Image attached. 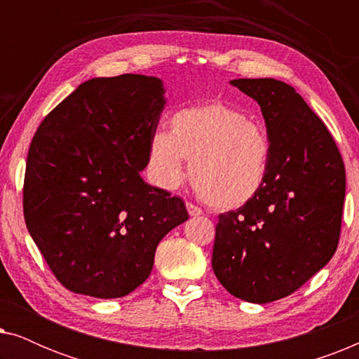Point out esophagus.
Masks as SVG:
<instances>
[{"label":"esophagus","mask_w":359,"mask_h":359,"mask_svg":"<svg viewBox=\"0 0 359 359\" xmlns=\"http://www.w3.org/2000/svg\"><path fill=\"white\" fill-rule=\"evenodd\" d=\"M186 209H188V214L191 215V217H198V215L203 214V210H201L198 205H194L191 203H186Z\"/></svg>","instance_id":"34e87169"}]
</instances>
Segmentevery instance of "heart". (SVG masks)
<instances>
[{
  "label": "heart",
  "instance_id": "b5f03b06",
  "mask_svg": "<svg viewBox=\"0 0 359 359\" xmlns=\"http://www.w3.org/2000/svg\"><path fill=\"white\" fill-rule=\"evenodd\" d=\"M168 134L149 144V173L155 184L176 189L188 173L205 203L220 210L247 205L266 183L273 145L262 122L220 101L181 107Z\"/></svg>",
  "mask_w": 359,
  "mask_h": 359
}]
</instances>
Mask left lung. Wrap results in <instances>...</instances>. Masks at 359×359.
Returning <instances> with one entry per match:
<instances>
[{"label":"left lung","instance_id":"obj_1","mask_svg":"<svg viewBox=\"0 0 359 359\" xmlns=\"http://www.w3.org/2000/svg\"><path fill=\"white\" fill-rule=\"evenodd\" d=\"M230 85L262 107L273 156L257 198L219 215L212 269L235 297L266 304L297 291L332 259L345 166L325 124L291 85L274 78Z\"/></svg>","mask_w":359,"mask_h":359}]
</instances>
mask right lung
Listing matches in <instances>:
<instances>
[{
	"mask_svg": "<svg viewBox=\"0 0 359 359\" xmlns=\"http://www.w3.org/2000/svg\"><path fill=\"white\" fill-rule=\"evenodd\" d=\"M165 104L156 76L93 78L34 135L24 219L48 268L73 292L127 296L150 276L161 238L188 220L183 201L140 176Z\"/></svg>",
	"mask_w": 359,
	"mask_h": 359,
	"instance_id": "obj_1",
	"label": "right lung"
}]
</instances>
